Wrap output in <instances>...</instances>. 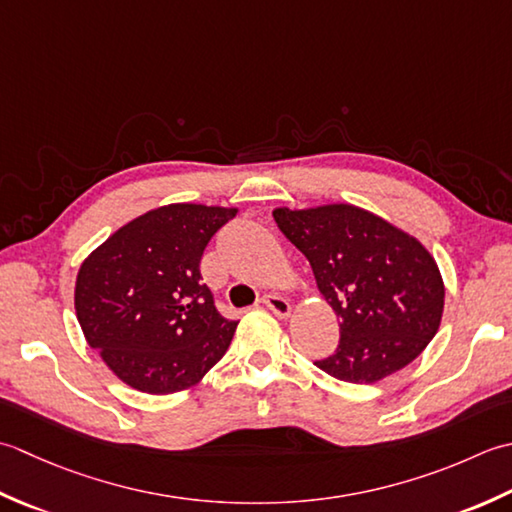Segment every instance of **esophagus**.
<instances>
[{
    "label": "esophagus",
    "instance_id": "34e87169",
    "mask_svg": "<svg viewBox=\"0 0 512 512\" xmlns=\"http://www.w3.org/2000/svg\"><path fill=\"white\" fill-rule=\"evenodd\" d=\"M260 302H263V305H265L267 309L274 311V314H276L278 318H287V316L291 314V305H289V300H285L283 296L267 294V296L260 298Z\"/></svg>",
    "mask_w": 512,
    "mask_h": 512
}]
</instances>
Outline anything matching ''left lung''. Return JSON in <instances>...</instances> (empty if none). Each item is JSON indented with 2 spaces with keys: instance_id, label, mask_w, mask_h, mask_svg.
<instances>
[{
  "instance_id": "1",
  "label": "left lung",
  "mask_w": 512,
  "mask_h": 512,
  "mask_svg": "<svg viewBox=\"0 0 512 512\" xmlns=\"http://www.w3.org/2000/svg\"><path fill=\"white\" fill-rule=\"evenodd\" d=\"M274 218L340 318L338 349L318 369L371 384L420 356L444 311L440 269L420 241L353 205L280 207Z\"/></svg>"
}]
</instances>
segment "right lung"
Returning a JSON list of instances; mask_svg holds the SVG:
<instances>
[{
    "label": "right lung",
    "mask_w": 512,
    "mask_h": 512,
    "mask_svg": "<svg viewBox=\"0 0 512 512\" xmlns=\"http://www.w3.org/2000/svg\"><path fill=\"white\" fill-rule=\"evenodd\" d=\"M234 216L225 207L165 205L83 260L75 287L83 336L132 389L183 391L225 356L238 322L216 309L201 258Z\"/></svg>",
    "instance_id": "add662e5"
}]
</instances>
